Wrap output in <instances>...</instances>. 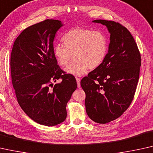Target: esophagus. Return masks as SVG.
I'll return each instance as SVG.
<instances>
[{"instance_id":"1","label":"esophagus","mask_w":153,"mask_h":153,"mask_svg":"<svg viewBox=\"0 0 153 153\" xmlns=\"http://www.w3.org/2000/svg\"><path fill=\"white\" fill-rule=\"evenodd\" d=\"M76 82H77V87L80 88V79L76 78Z\"/></svg>"}]
</instances>
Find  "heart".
I'll list each match as a JSON object with an SVG mask.
<instances>
[{
	"label": "heart",
	"mask_w": 153,
	"mask_h": 153,
	"mask_svg": "<svg viewBox=\"0 0 153 153\" xmlns=\"http://www.w3.org/2000/svg\"><path fill=\"white\" fill-rule=\"evenodd\" d=\"M62 42L64 46H55L53 55L60 66H67L74 55L76 61L65 69L66 74L74 76H82L89 68L98 67L104 61L108 47L104 34L79 27L68 31Z\"/></svg>",
	"instance_id": "heart-1"
}]
</instances>
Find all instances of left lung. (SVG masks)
<instances>
[{
  "label": "left lung",
  "mask_w": 153,
  "mask_h": 153,
  "mask_svg": "<svg viewBox=\"0 0 153 153\" xmlns=\"http://www.w3.org/2000/svg\"><path fill=\"white\" fill-rule=\"evenodd\" d=\"M110 33L108 53L98 67L81 80L87 115L98 123L117 119L128 108L139 78L141 55L126 27L112 21L94 20Z\"/></svg>",
  "instance_id": "obj_1"
}]
</instances>
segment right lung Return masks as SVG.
<instances>
[{
  "label": "right lung",
  "instance_id": "right-lung-1",
  "mask_svg": "<svg viewBox=\"0 0 153 153\" xmlns=\"http://www.w3.org/2000/svg\"><path fill=\"white\" fill-rule=\"evenodd\" d=\"M63 24L46 19L25 28L13 45L10 68L19 105L34 121L54 126L66 119L76 78L64 74L53 55V41ZM62 79L60 83L53 82Z\"/></svg>",
  "mask_w": 153,
  "mask_h": 153
}]
</instances>
